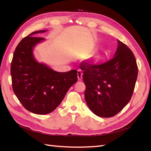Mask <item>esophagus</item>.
<instances>
[{
	"mask_svg": "<svg viewBox=\"0 0 151 151\" xmlns=\"http://www.w3.org/2000/svg\"><path fill=\"white\" fill-rule=\"evenodd\" d=\"M77 77H78L79 81H81L82 78H83V72L81 70L77 71Z\"/></svg>",
	"mask_w": 151,
	"mask_h": 151,
	"instance_id": "1",
	"label": "esophagus"
}]
</instances>
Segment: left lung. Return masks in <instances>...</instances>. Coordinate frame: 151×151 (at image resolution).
<instances>
[{"label":"left lung","mask_w":151,"mask_h":151,"mask_svg":"<svg viewBox=\"0 0 151 151\" xmlns=\"http://www.w3.org/2000/svg\"><path fill=\"white\" fill-rule=\"evenodd\" d=\"M86 85L85 100L100 117H112L129 103L137 78L138 67L134 55L118 40L115 57L102 64L85 62L80 67Z\"/></svg>","instance_id":"1"}]
</instances>
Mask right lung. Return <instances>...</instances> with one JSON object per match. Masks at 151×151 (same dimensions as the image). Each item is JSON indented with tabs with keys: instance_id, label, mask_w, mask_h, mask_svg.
<instances>
[{
	"instance_id": "right-lung-1",
	"label": "right lung",
	"mask_w": 151,
	"mask_h": 151,
	"mask_svg": "<svg viewBox=\"0 0 151 151\" xmlns=\"http://www.w3.org/2000/svg\"><path fill=\"white\" fill-rule=\"evenodd\" d=\"M45 31H34L21 41L11 66L14 93L27 110L38 115L53 111L77 81L76 70L58 72L35 60L33 48L44 38L34 35Z\"/></svg>"
}]
</instances>
